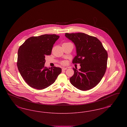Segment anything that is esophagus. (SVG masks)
<instances>
[{
	"label": "esophagus",
	"mask_w": 127,
	"mask_h": 127,
	"mask_svg": "<svg viewBox=\"0 0 127 127\" xmlns=\"http://www.w3.org/2000/svg\"><path fill=\"white\" fill-rule=\"evenodd\" d=\"M66 69H67V68L66 67H62V70H66Z\"/></svg>",
	"instance_id": "34e87169"
}]
</instances>
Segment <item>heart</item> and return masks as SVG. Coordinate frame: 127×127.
I'll list each match as a JSON object with an SVG mask.
<instances>
[{
    "label": "heart",
    "instance_id": "b5f03b06",
    "mask_svg": "<svg viewBox=\"0 0 127 127\" xmlns=\"http://www.w3.org/2000/svg\"><path fill=\"white\" fill-rule=\"evenodd\" d=\"M61 63L62 64V65H65L66 64V62L65 61H63L61 62Z\"/></svg>",
    "mask_w": 127,
    "mask_h": 127
}]
</instances>
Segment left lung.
Listing matches in <instances>:
<instances>
[{"mask_svg":"<svg viewBox=\"0 0 127 127\" xmlns=\"http://www.w3.org/2000/svg\"><path fill=\"white\" fill-rule=\"evenodd\" d=\"M65 36L76 46L77 56L73 64H80L79 70L73 68L74 74L70 79L73 86L79 90L88 91L98 84L106 72L108 53L97 37L83 33H66Z\"/></svg>","mask_w":127,"mask_h":127,"instance_id":"1","label":"left lung"}]
</instances>
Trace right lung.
<instances>
[{
	"instance_id": "1",
	"label": "right lung",
	"mask_w": 127,
	"mask_h": 127,
	"mask_svg": "<svg viewBox=\"0 0 127 127\" xmlns=\"http://www.w3.org/2000/svg\"><path fill=\"white\" fill-rule=\"evenodd\" d=\"M60 36L45 34L28 38L18 48L17 66L25 81L31 87L43 90L54 83L61 68L45 66L46 56L51 55Z\"/></svg>"
}]
</instances>
